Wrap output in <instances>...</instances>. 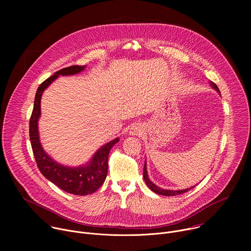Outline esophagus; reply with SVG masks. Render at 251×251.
<instances>
[{"mask_svg":"<svg viewBox=\"0 0 251 251\" xmlns=\"http://www.w3.org/2000/svg\"><path fill=\"white\" fill-rule=\"evenodd\" d=\"M142 132H144V129H143L142 125H140V124L132 125L131 128H130V131H129L130 135H132V136L140 135V134H142Z\"/></svg>","mask_w":251,"mask_h":251,"instance_id":"34e87169","label":"esophagus"}]
</instances>
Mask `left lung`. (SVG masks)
I'll list each match as a JSON object with an SVG mask.
<instances>
[{
  "label": "left lung",
  "mask_w": 251,
  "mask_h": 251,
  "mask_svg": "<svg viewBox=\"0 0 251 251\" xmlns=\"http://www.w3.org/2000/svg\"><path fill=\"white\" fill-rule=\"evenodd\" d=\"M209 84L211 85V87L216 90V91H218L220 94H221V92H220V89H219V87L217 86V84L216 83H213V82H211V81H209ZM143 177H144V181H145V183H146V185H147V187L152 191V192H154V193H156V194H158V195H161V196H168V197H170V196H176V195H182V194H184V193H187V192H189L191 189H193L194 187H191V188H189V189H185V190H176V191H174V190H167V189H162V188H160V187H158L157 185H155L150 178H149V176H148V172H147V166H146V161H145V165H144V171H143Z\"/></svg>",
  "instance_id": "obj_1"
}]
</instances>
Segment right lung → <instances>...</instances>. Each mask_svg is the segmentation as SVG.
I'll return each mask as SVG.
<instances>
[{
    "label": "right lung",
    "instance_id": "obj_1",
    "mask_svg": "<svg viewBox=\"0 0 251 251\" xmlns=\"http://www.w3.org/2000/svg\"><path fill=\"white\" fill-rule=\"evenodd\" d=\"M86 68V65H73L62 68L45 80L38 88L34 97L33 110L29 119V139L35 162L41 173L62 191L76 196H86L96 192L104 183L108 172V155L119 141L115 138L102 145L84 165L77 167L64 166L52 159L43 148L39 133L41 117V100L44 91L59 76L75 75Z\"/></svg>",
    "mask_w": 251,
    "mask_h": 251
}]
</instances>
